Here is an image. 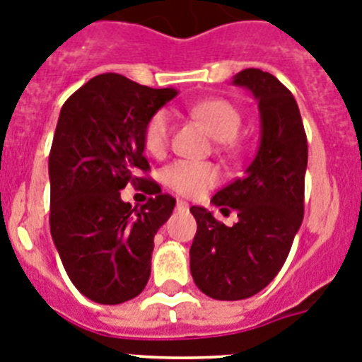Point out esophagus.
I'll list each match as a JSON object with an SVG mask.
<instances>
[{
  "label": "esophagus",
  "mask_w": 362,
  "mask_h": 362,
  "mask_svg": "<svg viewBox=\"0 0 362 362\" xmlns=\"http://www.w3.org/2000/svg\"><path fill=\"white\" fill-rule=\"evenodd\" d=\"M177 209H182V211H187V209H189V205H187V202H184V200H177Z\"/></svg>",
  "instance_id": "1"
}]
</instances>
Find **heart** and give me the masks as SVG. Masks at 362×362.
<instances>
[{
	"instance_id": "b5f03b06",
	"label": "heart",
	"mask_w": 362,
	"mask_h": 362,
	"mask_svg": "<svg viewBox=\"0 0 362 362\" xmlns=\"http://www.w3.org/2000/svg\"><path fill=\"white\" fill-rule=\"evenodd\" d=\"M193 115L200 119L220 142H233L242 128V115L226 99H209L197 104ZM173 132V120L168 110H158L149 117L144 128V146L151 155L160 157L168 149ZM220 169L209 162L177 160L164 169V182L184 197H200L220 182Z\"/></svg>"
}]
</instances>
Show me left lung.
<instances>
[{
  "instance_id": "1",
  "label": "left lung",
  "mask_w": 362,
  "mask_h": 362,
  "mask_svg": "<svg viewBox=\"0 0 362 362\" xmlns=\"http://www.w3.org/2000/svg\"><path fill=\"white\" fill-rule=\"evenodd\" d=\"M233 84L258 100L262 139L242 178L220 189L213 204L236 209L233 227L204 207H191L197 234L189 250L191 274L204 294L236 301L258 294L276 278L305 213L307 133L294 95L269 71L247 68Z\"/></svg>"
}]
</instances>
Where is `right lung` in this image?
<instances>
[{
	"label": "right lung",
	"mask_w": 362,
	"mask_h": 362,
	"mask_svg": "<svg viewBox=\"0 0 362 362\" xmlns=\"http://www.w3.org/2000/svg\"><path fill=\"white\" fill-rule=\"evenodd\" d=\"M177 93L100 74L61 108L48 158L52 240L77 291L100 305L133 299L151 274L153 238L175 198L141 177L144 128ZM128 183L156 197L132 208L119 198Z\"/></svg>",
	"instance_id": "1"
}]
</instances>
